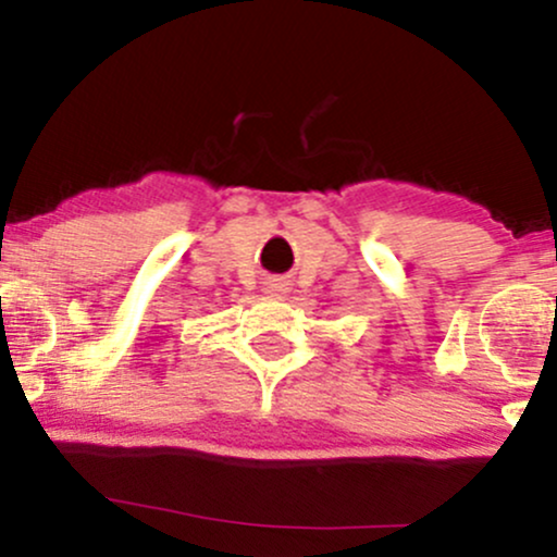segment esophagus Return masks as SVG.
Segmentation results:
<instances>
[{"instance_id":"1","label":"esophagus","mask_w":557,"mask_h":557,"mask_svg":"<svg viewBox=\"0 0 557 557\" xmlns=\"http://www.w3.org/2000/svg\"><path fill=\"white\" fill-rule=\"evenodd\" d=\"M283 290H285L283 280H277V277L267 280V293H272V296H277V293H283Z\"/></svg>"}]
</instances>
